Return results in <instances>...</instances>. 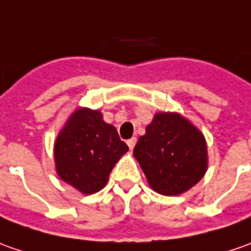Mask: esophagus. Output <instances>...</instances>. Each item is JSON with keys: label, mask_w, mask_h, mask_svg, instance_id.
Masks as SVG:
<instances>
[{"label": "esophagus", "mask_w": 251, "mask_h": 251, "mask_svg": "<svg viewBox=\"0 0 251 251\" xmlns=\"http://www.w3.org/2000/svg\"><path fill=\"white\" fill-rule=\"evenodd\" d=\"M136 141H137V140H136V137H132V139L127 140V141H126V143H127V146H129V148H130V150H133V148H134V146H136Z\"/></svg>", "instance_id": "34e87169"}]
</instances>
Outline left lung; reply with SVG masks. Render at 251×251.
Segmentation results:
<instances>
[{
  "label": "left lung",
  "instance_id": "1",
  "mask_svg": "<svg viewBox=\"0 0 251 251\" xmlns=\"http://www.w3.org/2000/svg\"><path fill=\"white\" fill-rule=\"evenodd\" d=\"M133 155L150 187L166 197L184 194L207 170L203 133L177 112H156L146 134L140 136Z\"/></svg>",
  "mask_w": 251,
  "mask_h": 251
}]
</instances>
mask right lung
<instances>
[{
  "instance_id": "right-lung-1",
  "label": "right lung",
  "mask_w": 251,
  "mask_h": 251,
  "mask_svg": "<svg viewBox=\"0 0 251 251\" xmlns=\"http://www.w3.org/2000/svg\"><path fill=\"white\" fill-rule=\"evenodd\" d=\"M129 151L99 110L76 108L54 141V166L64 183L83 195L103 190L115 163Z\"/></svg>"
}]
</instances>
